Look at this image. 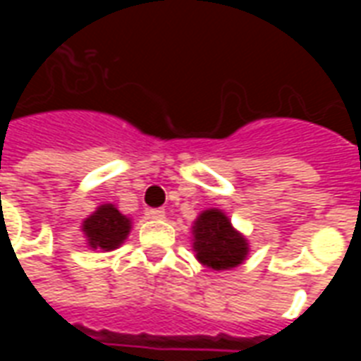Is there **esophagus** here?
<instances>
[{"mask_svg": "<svg viewBox=\"0 0 361 361\" xmlns=\"http://www.w3.org/2000/svg\"><path fill=\"white\" fill-rule=\"evenodd\" d=\"M149 216L154 220H162L166 216L164 209H149Z\"/></svg>", "mask_w": 361, "mask_h": 361, "instance_id": "obj_1", "label": "esophagus"}]
</instances>
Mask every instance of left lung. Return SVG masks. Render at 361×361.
<instances>
[{
	"mask_svg": "<svg viewBox=\"0 0 361 361\" xmlns=\"http://www.w3.org/2000/svg\"><path fill=\"white\" fill-rule=\"evenodd\" d=\"M193 251L199 263L214 271H228L242 265L250 245L220 209H207L193 224Z\"/></svg>",
	"mask_w": 361,
	"mask_h": 361,
	"instance_id": "8db88e82",
	"label": "left lung"
}]
</instances>
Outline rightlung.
Listing matches in <instances>:
<instances>
[{"mask_svg": "<svg viewBox=\"0 0 361 361\" xmlns=\"http://www.w3.org/2000/svg\"><path fill=\"white\" fill-rule=\"evenodd\" d=\"M82 232L92 250L111 251L126 242L131 232V220L123 216L111 203L100 204L89 219L82 220Z\"/></svg>", "mask_w": 361, "mask_h": 361, "instance_id": "right-lung-1", "label": "right lung"}]
</instances>
